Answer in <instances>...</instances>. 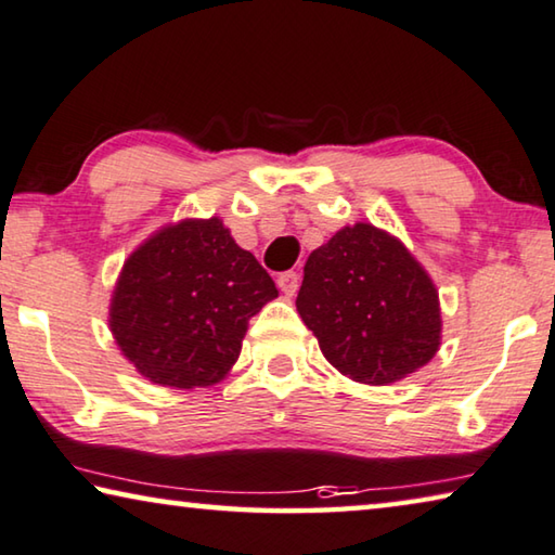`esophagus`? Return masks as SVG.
<instances>
[{
    "label": "esophagus",
    "mask_w": 555,
    "mask_h": 555,
    "mask_svg": "<svg viewBox=\"0 0 555 555\" xmlns=\"http://www.w3.org/2000/svg\"><path fill=\"white\" fill-rule=\"evenodd\" d=\"M276 284L281 288V294L294 296L298 292V274H296V271H284V274H279Z\"/></svg>",
    "instance_id": "esophagus-1"
}]
</instances>
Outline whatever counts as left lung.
<instances>
[{
	"mask_svg": "<svg viewBox=\"0 0 555 555\" xmlns=\"http://www.w3.org/2000/svg\"><path fill=\"white\" fill-rule=\"evenodd\" d=\"M296 309L325 360L365 385L415 373L442 338L433 279L400 240L365 222L311 251Z\"/></svg>",
	"mask_w": 555,
	"mask_h": 555,
	"instance_id": "obj_1",
	"label": "left lung"
}]
</instances>
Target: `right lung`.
Listing matches in <instances>:
<instances>
[{"label": "right lung", "mask_w": 555, "mask_h": 555, "mask_svg": "<svg viewBox=\"0 0 555 555\" xmlns=\"http://www.w3.org/2000/svg\"><path fill=\"white\" fill-rule=\"evenodd\" d=\"M274 281L222 219L163 227L122 263L111 331L135 371L165 388H207L236 363Z\"/></svg>", "instance_id": "obj_1"}]
</instances>
